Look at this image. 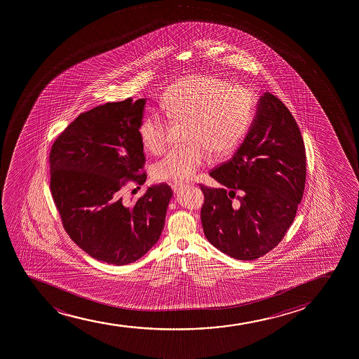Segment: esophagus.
Masks as SVG:
<instances>
[{
	"instance_id": "34e87169",
	"label": "esophagus",
	"mask_w": 359,
	"mask_h": 359,
	"mask_svg": "<svg viewBox=\"0 0 359 359\" xmlns=\"http://www.w3.org/2000/svg\"><path fill=\"white\" fill-rule=\"evenodd\" d=\"M186 184H182V182H175V184H173L172 185V189H173L174 192L175 194H177V192H180L184 187H186Z\"/></svg>"
}]
</instances>
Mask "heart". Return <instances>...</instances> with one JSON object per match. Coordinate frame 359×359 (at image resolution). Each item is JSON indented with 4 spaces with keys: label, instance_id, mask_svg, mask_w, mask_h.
Wrapping results in <instances>:
<instances>
[{
    "label": "heart",
    "instance_id": "obj_1",
    "mask_svg": "<svg viewBox=\"0 0 359 359\" xmlns=\"http://www.w3.org/2000/svg\"><path fill=\"white\" fill-rule=\"evenodd\" d=\"M161 107L173 123L189 124V144L154 165L151 173L158 182H189L209 163L211 151L217 156L234 151L254 118L252 94L214 75L196 74L177 81L165 90ZM167 131L168 123L158 113L145 116L138 125L142 144L155 155L165 151Z\"/></svg>",
    "mask_w": 359,
    "mask_h": 359
}]
</instances>
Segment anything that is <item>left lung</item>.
<instances>
[{
	"label": "left lung",
	"mask_w": 359,
	"mask_h": 359,
	"mask_svg": "<svg viewBox=\"0 0 359 359\" xmlns=\"http://www.w3.org/2000/svg\"><path fill=\"white\" fill-rule=\"evenodd\" d=\"M257 107L233 157L209 173L221 187L201 185L205 238L238 260L260 258L282 241L306 185V148L290 111L271 93Z\"/></svg>",
	"instance_id": "left-lung-1"
}]
</instances>
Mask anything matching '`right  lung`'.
Wrapping results in <instances>:
<instances>
[{
    "label": "right lung",
    "mask_w": 359,
    "mask_h": 359,
    "mask_svg": "<svg viewBox=\"0 0 359 359\" xmlns=\"http://www.w3.org/2000/svg\"><path fill=\"white\" fill-rule=\"evenodd\" d=\"M145 101L131 97L81 113L53 144L50 189L65 231L92 258L128 265L158 241L173 192L150 186L131 205L121 198L128 182L147 174L138 125Z\"/></svg>",
    "instance_id": "right-lung-1"
}]
</instances>
